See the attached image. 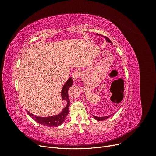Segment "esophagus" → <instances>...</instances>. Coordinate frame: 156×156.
<instances>
[{
	"mask_svg": "<svg viewBox=\"0 0 156 156\" xmlns=\"http://www.w3.org/2000/svg\"><path fill=\"white\" fill-rule=\"evenodd\" d=\"M80 76V72L78 71H75L72 73V78L74 80H76Z\"/></svg>",
	"mask_w": 156,
	"mask_h": 156,
	"instance_id": "esophagus-1",
	"label": "esophagus"
}]
</instances>
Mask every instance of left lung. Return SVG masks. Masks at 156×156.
<instances>
[{
    "label": "left lung",
    "mask_w": 156,
    "mask_h": 156,
    "mask_svg": "<svg viewBox=\"0 0 156 156\" xmlns=\"http://www.w3.org/2000/svg\"><path fill=\"white\" fill-rule=\"evenodd\" d=\"M105 37V38L106 39V40L108 41V42H111V41L110 40V39L108 38V37ZM94 116V118L96 119V120H98V121H103V120H105V119H108V118H109L110 116H104V117H97V116Z\"/></svg>",
    "instance_id": "obj_1"
}]
</instances>
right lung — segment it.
<instances>
[{
  "instance_id": "right-lung-1",
  "label": "right lung",
  "mask_w": 156,
  "mask_h": 156,
  "mask_svg": "<svg viewBox=\"0 0 156 156\" xmlns=\"http://www.w3.org/2000/svg\"><path fill=\"white\" fill-rule=\"evenodd\" d=\"M73 85V80L70 78L67 82L65 83L62 88V100H66L67 101V105L64 108L62 111L57 116H51V117H46V118H42L38 117L37 116H34V114L30 113L29 112L27 111L28 114V115L34 119L35 121L38 122L39 124L48 127H57L64 122L65 118L68 116L69 112V99L68 97V89L69 88Z\"/></svg>"
}]
</instances>
